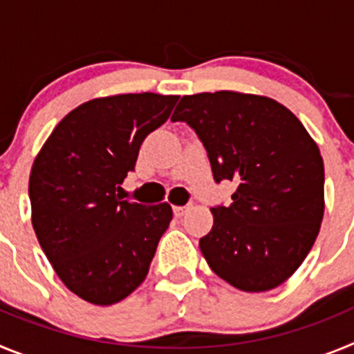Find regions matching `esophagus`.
Listing matches in <instances>:
<instances>
[{
	"mask_svg": "<svg viewBox=\"0 0 354 354\" xmlns=\"http://www.w3.org/2000/svg\"><path fill=\"white\" fill-rule=\"evenodd\" d=\"M187 209H189V205H175V207H174V214L177 216V218H180V216L186 214Z\"/></svg>",
	"mask_w": 354,
	"mask_h": 354,
	"instance_id": "obj_1",
	"label": "esophagus"
}]
</instances>
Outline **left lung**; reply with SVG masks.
Returning a JSON list of instances; mask_svg holds the SVG:
<instances>
[{
	"label": "left lung",
	"mask_w": 354,
	"mask_h": 354,
	"mask_svg": "<svg viewBox=\"0 0 354 354\" xmlns=\"http://www.w3.org/2000/svg\"><path fill=\"white\" fill-rule=\"evenodd\" d=\"M171 120L204 143L216 183L234 180L230 205L211 209L200 239L209 268L245 292L283 283L308 255L324 212V165L298 117L274 99L221 90L184 95Z\"/></svg>",
	"instance_id": "obj_1"
}]
</instances>
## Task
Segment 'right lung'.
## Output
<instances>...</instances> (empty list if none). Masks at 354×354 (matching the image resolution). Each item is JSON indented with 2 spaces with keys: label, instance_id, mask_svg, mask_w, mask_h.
Returning <instances> with one entry per match:
<instances>
[{
  "label": "right lung",
  "instance_id": "obj_1",
  "mask_svg": "<svg viewBox=\"0 0 354 354\" xmlns=\"http://www.w3.org/2000/svg\"><path fill=\"white\" fill-rule=\"evenodd\" d=\"M179 95L122 93L72 109L53 129L30 174L31 223L53 270L93 305L127 298L149 273L171 221L170 204L122 196L147 134L170 117Z\"/></svg>",
  "mask_w": 354,
  "mask_h": 354
}]
</instances>
